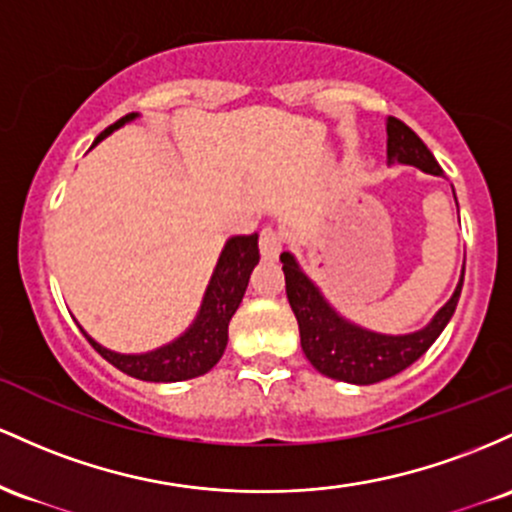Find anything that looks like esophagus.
Returning <instances> with one entry per match:
<instances>
[{
	"instance_id": "1",
	"label": "esophagus",
	"mask_w": 512,
	"mask_h": 512,
	"mask_svg": "<svg viewBox=\"0 0 512 512\" xmlns=\"http://www.w3.org/2000/svg\"><path fill=\"white\" fill-rule=\"evenodd\" d=\"M258 246H261V256L266 258V261H275V258L280 256V249H283V239H280L278 229L263 227Z\"/></svg>"
}]
</instances>
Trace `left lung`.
Here are the masks:
<instances>
[{
  "label": "left lung",
  "instance_id": "8db88e82",
  "mask_svg": "<svg viewBox=\"0 0 512 512\" xmlns=\"http://www.w3.org/2000/svg\"><path fill=\"white\" fill-rule=\"evenodd\" d=\"M387 159L389 164H409L433 176L442 174L433 152L399 118H387ZM280 261H283L287 300H290L292 312L300 324L304 355L321 375L350 384L389 380L416 363L452 319L464 283L462 271L450 300L442 304L438 314L423 329L404 333V336H389V333L363 329V326L343 319L326 302L319 287L307 278V273L302 271L290 251H283Z\"/></svg>",
  "mask_w": 512,
  "mask_h": 512
}]
</instances>
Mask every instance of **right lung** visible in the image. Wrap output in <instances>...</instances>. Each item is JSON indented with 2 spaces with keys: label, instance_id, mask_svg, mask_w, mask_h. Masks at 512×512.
Listing matches in <instances>:
<instances>
[{
  "label": "right lung",
  "instance_id": "obj_1",
  "mask_svg": "<svg viewBox=\"0 0 512 512\" xmlns=\"http://www.w3.org/2000/svg\"><path fill=\"white\" fill-rule=\"evenodd\" d=\"M135 118L137 113H128L125 118H120L118 123H113L111 128H106L96 137L94 145H99L103 137H108L113 130L123 128L125 123ZM258 258H261L258 256V234H241V237L227 239L225 249L217 258L215 271H212L198 317L188 326L186 333H181L176 341L166 343L162 348L140 355H125L103 348L84 329L82 333L86 341L99 350L101 358H106L113 367L135 377V380L183 382L205 375L225 353L229 319L239 309Z\"/></svg>",
  "mask_w": 512,
  "mask_h": 512
}]
</instances>
